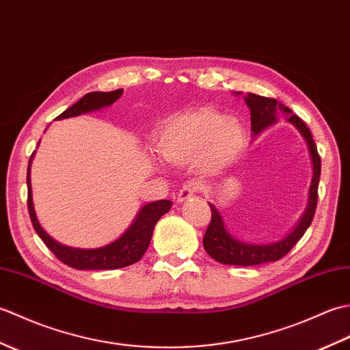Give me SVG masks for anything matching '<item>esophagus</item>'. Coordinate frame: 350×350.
<instances>
[{
    "label": "esophagus",
    "mask_w": 350,
    "mask_h": 350,
    "mask_svg": "<svg viewBox=\"0 0 350 350\" xmlns=\"http://www.w3.org/2000/svg\"><path fill=\"white\" fill-rule=\"evenodd\" d=\"M198 189V187L196 183L188 182L185 187L179 191V194H177V203H183V202H188V200L196 194Z\"/></svg>",
    "instance_id": "34e87169"
}]
</instances>
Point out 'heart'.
Listing matches in <instances>:
<instances>
[{"label":"heart","instance_id":"obj_1","mask_svg":"<svg viewBox=\"0 0 350 350\" xmlns=\"http://www.w3.org/2000/svg\"><path fill=\"white\" fill-rule=\"evenodd\" d=\"M245 141L242 123L213 108H196L170 116L158 124L156 150L174 165H194L204 174L228 168Z\"/></svg>","mask_w":350,"mask_h":350}]
</instances>
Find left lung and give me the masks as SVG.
<instances>
[{
  "label": "left lung",
  "mask_w": 350,
  "mask_h": 350,
  "mask_svg": "<svg viewBox=\"0 0 350 350\" xmlns=\"http://www.w3.org/2000/svg\"><path fill=\"white\" fill-rule=\"evenodd\" d=\"M236 94H241L236 93ZM245 103H247L251 111V132L252 135L257 137L258 133L266 131L269 126L275 124L278 120V114H286L287 122L292 123L296 129L301 132L304 139L307 141L311 162H313V179H311L310 191H308V203L306 211L301 215V218L292 228V232L286 234L282 239L272 243H248L236 239L234 236L228 233L224 226L221 213L217 207L209 203L212 219L207 227L203 245L207 254L217 260L222 265H236V266H256L262 263L277 262L281 257H284L287 252L292 250L296 242H298L304 233L307 232L311 221L314 218L316 206H317V188L319 180H321V156L317 153V147L311 135L307 124L304 123L298 116H295L292 111L282 103L271 98H263L254 93H248L243 96Z\"/></svg>",
  "instance_id": "obj_1"
}]
</instances>
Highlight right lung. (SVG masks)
I'll use <instances>...</instances> for the list:
<instances>
[{
    "instance_id": "add662e5",
    "label": "right lung",
    "mask_w": 350,
    "mask_h": 350,
    "mask_svg": "<svg viewBox=\"0 0 350 350\" xmlns=\"http://www.w3.org/2000/svg\"><path fill=\"white\" fill-rule=\"evenodd\" d=\"M123 94V88H118L114 92H93L87 93L84 98H81L77 103H73L70 108H68L57 117V120L69 117H78L81 114L92 113V111H99L102 108H107L120 98ZM34 153L31 154L28 162V171H27V187H28V212L29 218H31L33 227L36 233L40 236V239L44 245L54 252V256L68 265L73 269L79 271H109V269H120V267L129 266L137 263L138 260L144 256V252L148 248V243L152 241L153 228L156 222L159 221L162 215H165L171 209L170 200H158V202L147 203L141 207L138 215L133 219L132 224L126 232L111 242L105 247L100 248H73L57 242L55 239L44 232L42 228L39 219L36 217L34 204H33V194H31V177H29V167H31V159Z\"/></svg>"
}]
</instances>
